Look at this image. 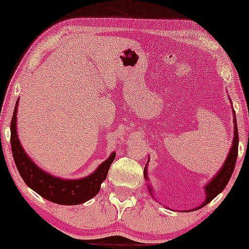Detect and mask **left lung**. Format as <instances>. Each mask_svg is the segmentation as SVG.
<instances>
[{"mask_svg":"<svg viewBox=\"0 0 249 249\" xmlns=\"http://www.w3.org/2000/svg\"><path fill=\"white\" fill-rule=\"evenodd\" d=\"M233 113L235 115V112L233 111ZM238 147H239V136H238V126H236V118L234 116V138H233V144L232 147H231L230 153H228L227 158H226V161L222 165V167L220 168V171L215 174V177L211 180L210 182L205 186V193H206V200L200 205L199 207L194 208V210H199V208L204 207L205 205H207L208 202H211L212 200L218 196L219 193H221L224 191V188L227 185V182L230 181L231 177H232V173L234 171V167H235L236 162V157H238ZM145 178L147 179V171L146 168L144 170ZM150 188V192H152V190ZM193 210V211H194Z\"/></svg>","mask_w":249,"mask_h":249,"instance_id":"8db88e82","label":"left lung"}]
</instances>
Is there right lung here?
Returning <instances> with one entry per match:
<instances>
[{"mask_svg":"<svg viewBox=\"0 0 249 249\" xmlns=\"http://www.w3.org/2000/svg\"><path fill=\"white\" fill-rule=\"evenodd\" d=\"M17 104L18 99L11 118L10 144L16 167L25 184L38 193L42 198L59 205H79L93 198L101 190L102 182L107 179L108 168L111 166V162L115 160L116 153H111V156L99 165L95 172L85 178L64 180L51 176L37 167L35 162L24 152L18 141L16 131Z\"/></svg>","mask_w":249,"mask_h":249,"instance_id":"obj_1","label":"right lung"}]
</instances>
